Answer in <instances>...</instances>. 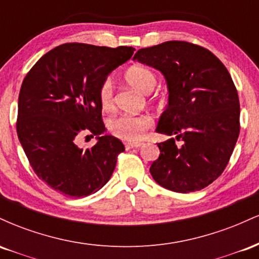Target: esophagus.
<instances>
[{
	"label": "esophagus",
	"mask_w": 259,
	"mask_h": 259,
	"mask_svg": "<svg viewBox=\"0 0 259 259\" xmlns=\"http://www.w3.org/2000/svg\"><path fill=\"white\" fill-rule=\"evenodd\" d=\"M142 145V142H140V141H138V142H126L125 144V147L127 148V150H129V148H135V147H140Z\"/></svg>",
	"instance_id": "esophagus-1"
}]
</instances>
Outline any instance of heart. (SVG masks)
<instances>
[{"label": "heart", "mask_w": 259, "mask_h": 259, "mask_svg": "<svg viewBox=\"0 0 259 259\" xmlns=\"http://www.w3.org/2000/svg\"><path fill=\"white\" fill-rule=\"evenodd\" d=\"M124 79L134 89L147 95L153 91L157 85V76L152 70L141 65H135L127 69ZM99 102L103 109L113 107V86L109 79L103 80L100 85ZM108 130L115 138L124 141H138L145 132L152 126V119L147 115H117L108 120Z\"/></svg>", "instance_id": "obj_1"}]
</instances>
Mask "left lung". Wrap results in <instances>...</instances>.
I'll list each match as a JSON object with an SVG mask.
<instances>
[{
  "label": "left lung",
  "mask_w": 259,
  "mask_h": 259,
  "mask_svg": "<svg viewBox=\"0 0 259 259\" xmlns=\"http://www.w3.org/2000/svg\"><path fill=\"white\" fill-rule=\"evenodd\" d=\"M135 61L162 72L169 102L156 132L177 135L159 142L153 179L175 192L204 189L221 177L240 134L237 90L225 65L209 50L186 41L141 49Z\"/></svg>",
  "instance_id": "left-lung-1"
}]
</instances>
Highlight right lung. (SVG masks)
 I'll list each match as a JSON object with an SVG mask.
<instances>
[{
  "label": "right lung",
  "mask_w": 259,
  "mask_h": 259,
  "mask_svg": "<svg viewBox=\"0 0 259 259\" xmlns=\"http://www.w3.org/2000/svg\"><path fill=\"white\" fill-rule=\"evenodd\" d=\"M135 49L70 42L55 47L29 70L18 99L17 134L32 170L53 190L70 197L99 191L111 179L120 140L102 135L100 85ZM90 132L99 141L82 150L77 140Z\"/></svg>",
  "instance_id": "obj_1"
}]
</instances>
